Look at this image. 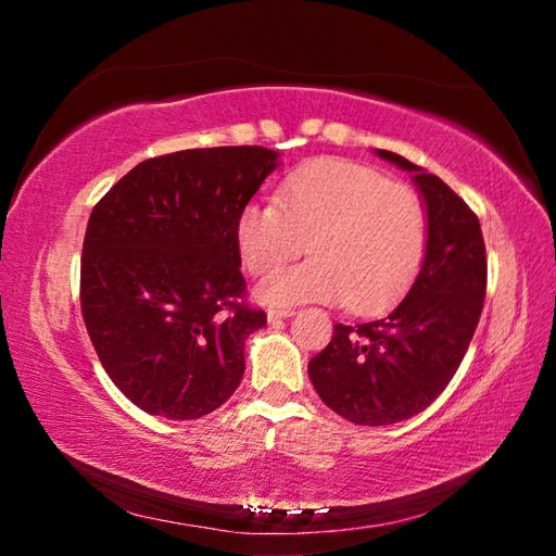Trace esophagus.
<instances>
[{
	"mask_svg": "<svg viewBox=\"0 0 556 556\" xmlns=\"http://www.w3.org/2000/svg\"><path fill=\"white\" fill-rule=\"evenodd\" d=\"M289 316H294V308H277V306L267 308L269 324H277V321H281V318H289Z\"/></svg>",
	"mask_w": 556,
	"mask_h": 556,
	"instance_id": "34e87169",
	"label": "esophagus"
}]
</instances>
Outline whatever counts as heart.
Here are the masks:
<instances>
[{"label":"heart","mask_w":556,"mask_h":556,"mask_svg":"<svg viewBox=\"0 0 556 556\" xmlns=\"http://www.w3.org/2000/svg\"><path fill=\"white\" fill-rule=\"evenodd\" d=\"M235 238L255 277L275 275L306 244L314 252L260 287L269 304L345 301L355 314H378L419 277L429 215L409 186L372 166L324 156L294 168L277 201L242 205Z\"/></svg>","instance_id":"heart-1"}]
</instances>
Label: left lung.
<instances>
[{"label":"left lung","mask_w":556,"mask_h":556,"mask_svg":"<svg viewBox=\"0 0 556 556\" xmlns=\"http://www.w3.org/2000/svg\"><path fill=\"white\" fill-rule=\"evenodd\" d=\"M412 172L429 215V244L409 294L370 324L333 326L308 363L328 407L363 427L397 425L425 412L454 378L483 312L488 260L478 215L439 176L378 149Z\"/></svg>","instance_id":"left-lung-1"}]
</instances>
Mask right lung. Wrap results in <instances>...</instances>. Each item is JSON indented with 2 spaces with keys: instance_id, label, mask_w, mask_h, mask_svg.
<instances>
[{
  "instance_id": "right-lung-1",
  "label": "right lung",
  "mask_w": 556,
  "mask_h": 556,
  "mask_svg": "<svg viewBox=\"0 0 556 556\" xmlns=\"http://www.w3.org/2000/svg\"><path fill=\"white\" fill-rule=\"evenodd\" d=\"M265 147L147 159L90 213L80 308L117 390L166 419H199L232 397L244 341L267 324L244 301L235 223L277 168Z\"/></svg>"
}]
</instances>
